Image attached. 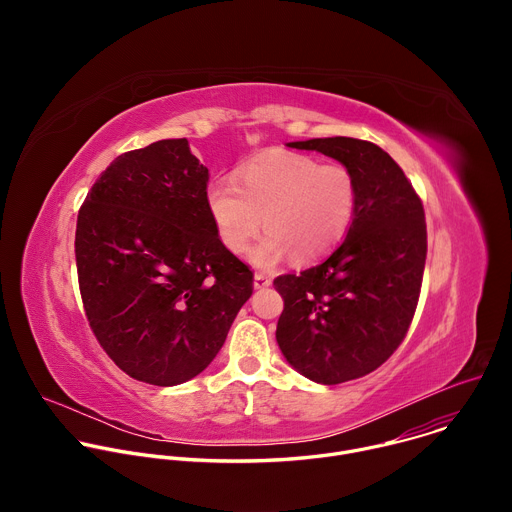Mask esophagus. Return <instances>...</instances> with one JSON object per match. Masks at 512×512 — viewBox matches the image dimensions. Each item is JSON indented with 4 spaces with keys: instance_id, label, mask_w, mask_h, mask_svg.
Masks as SVG:
<instances>
[{
    "instance_id": "obj_1",
    "label": "esophagus",
    "mask_w": 512,
    "mask_h": 512,
    "mask_svg": "<svg viewBox=\"0 0 512 512\" xmlns=\"http://www.w3.org/2000/svg\"><path fill=\"white\" fill-rule=\"evenodd\" d=\"M253 285H255V289L269 287V285H271V277H269V275H265V273H261V271H257V273H255V277H253Z\"/></svg>"
}]
</instances>
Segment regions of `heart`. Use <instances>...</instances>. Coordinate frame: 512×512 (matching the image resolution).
I'll return each mask as SVG.
<instances>
[{"label":"heart","mask_w":512,"mask_h":512,"mask_svg":"<svg viewBox=\"0 0 512 512\" xmlns=\"http://www.w3.org/2000/svg\"><path fill=\"white\" fill-rule=\"evenodd\" d=\"M356 180L344 164H320L296 152H271L241 164L233 180L206 184L204 204L214 233L233 255H243L261 227L267 233L253 247L261 267L285 253L312 261L334 249L356 212Z\"/></svg>","instance_id":"heart-1"}]
</instances>
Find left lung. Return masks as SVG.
<instances>
[{"label": "left lung", "mask_w": 512, "mask_h": 512, "mask_svg": "<svg viewBox=\"0 0 512 512\" xmlns=\"http://www.w3.org/2000/svg\"><path fill=\"white\" fill-rule=\"evenodd\" d=\"M350 168L356 212L342 245L302 273L273 279L275 338L291 367L322 385L373 373L403 342L421 291L427 229L421 198L379 145L354 137L291 141Z\"/></svg>", "instance_id": "1"}]
</instances>
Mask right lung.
Instances as JSON below:
<instances>
[{
    "instance_id": "obj_1",
    "label": "right lung",
    "mask_w": 512,
    "mask_h": 512,
    "mask_svg": "<svg viewBox=\"0 0 512 512\" xmlns=\"http://www.w3.org/2000/svg\"><path fill=\"white\" fill-rule=\"evenodd\" d=\"M206 184L188 139H162L115 158L79 210L85 314L135 381L172 387L202 373L253 294V271L214 233Z\"/></svg>"
}]
</instances>
